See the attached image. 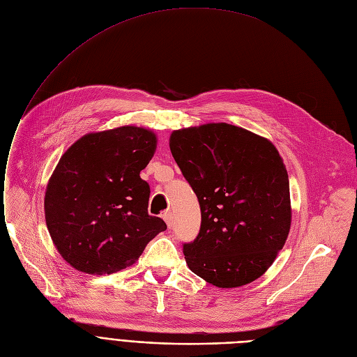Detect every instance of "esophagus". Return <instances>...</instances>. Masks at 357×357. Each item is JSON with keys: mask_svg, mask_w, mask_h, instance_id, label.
Listing matches in <instances>:
<instances>
[{"mask_svg": "<svg viewBox=\"0 0 357 357\" xmlns=\"http://www.w3.org/2000/svg\"><path fill=\"white\" fill-rule=\"evenodd\" d=\"M162 218H164V222L167 223V227L172 229L173 227V213L172 211H166V213L162 214Z\"/></svg>", "mask_w": 357, "mask_h": 357, "instance_id": "1", "label": "esophagus"}]
</instances>
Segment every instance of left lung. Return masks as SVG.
I'll return each instance as SVG.
<instances>
[{
  "label": "left lung",
  "instance_id": "obj_1",
  "mask_svg": "<svg viewBox=\"0 0 357 357\" xmlns=\"http://www.w3.org/2000/svg\"><path fill=\"white\" fill-rule=\"evenodd\" d=\"M170 150L196 193L200 233L183 245L188 268L233 289L259 279L287 240V170L274 144L249 130L210 123L174 130Z\"/></svg>",
  "mask_w": 357,
  "mask_h": 357
}]
</instances>
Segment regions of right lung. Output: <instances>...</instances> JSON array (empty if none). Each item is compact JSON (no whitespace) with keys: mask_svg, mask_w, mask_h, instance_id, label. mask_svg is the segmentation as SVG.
Segmentation results:
<instances>
[{"mask_svg":"<svg viewBox=\"0 0 357 357\" xmlns=\"http://www.w3.org/2000/svg\"><path fill=\"white\" fill-rule=\"evenodd\" d=\"M157 135L121 126L89 132L61 155L44 197L45 223L61 257L75 270L109 274L134 264L167 229L147 211L150 187L140 177Z\"/></svg>","mask_w":357,"mask_h":357,"instance_id":"add662e5","label":"right lung"}]
</instances>
